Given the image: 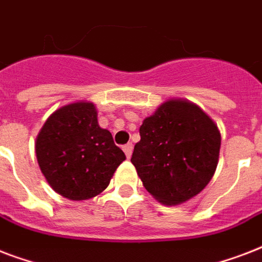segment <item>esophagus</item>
Returning <instances> with one entry per match:
<instances>
[{"label":"esophagus","instance_id":"1","mask_svg":"<svg viewBox=\"0 0 262 262\" xmlns=\"http://www.w3.org/2000/svg\"><path fill=\"white\" fill-rule=\"evenodd\" d=\"M123 152H125V155H126L127 159H130L132 156V151H133V147H132V144H125L122 147Z\"/></svg>","mask_w":262,"mask_h":262}]
</instances>
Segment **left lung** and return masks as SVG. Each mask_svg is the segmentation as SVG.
Returning <instances> with one entry per match:
<instances>
[{
    "mask_svg": "<svg viewBox=\"0 0 262 262\" xmlns=\"http://www.w3.org/2000/svg\"><path fill=\"white\" fill-rule=\"evenodd\" d=\"M130 162L159 203L178 205L194 197L215 174L220 132L194 103L170 99L143 121Z\"/></svg>",
    "mask_w": 262,
    "mask_h": 262,
    "instance_id": "1",
    "label": "left lung"
}]
</instances>
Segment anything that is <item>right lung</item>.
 <instances>
[{"label": "right lung", "instance_id": "add662e5", "mask_svg": "<svg viewBox=\"0 0 262 262\" xmlns=\"http://www.w3.org/2000/svg\"><path fill=\"white\" fill-rule=\"evenodd\" d=\"M35 152L50 186L75 201L102 193L126 159L110 132L99 126L98 113L90 102L54 111L39 132Z\"/></svg>", "mask_w": 262, "mask_h": 262}]
</instances>
